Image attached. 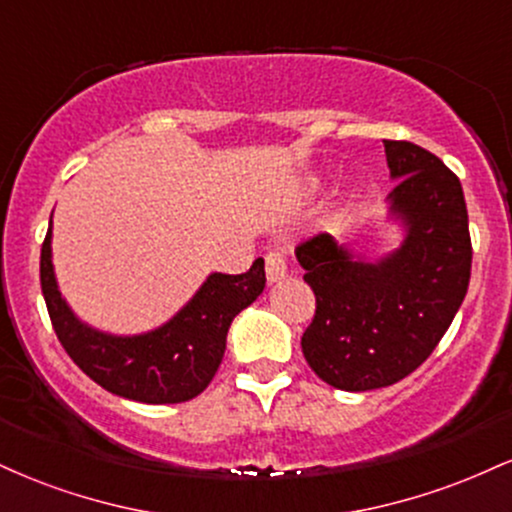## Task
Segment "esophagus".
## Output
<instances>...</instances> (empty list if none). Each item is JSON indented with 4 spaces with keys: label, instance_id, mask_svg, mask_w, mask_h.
<instances>
[{
    "label": "esophagus",
    "instance_id": "obj_1",
    "mask_svg": "<svg viewBox=\"0 0 512 512\" xmlns=\"http://www.w3.org/2000/svg\"><path fill=\"white\" fill-rule=\"evenodd\" d=\"M264 272H267L269 284H276V281L284 279L289 274V260L281 250H269L267 257H264Z\"/></svg>",
    "mask_w": 512,
    "mask_h": 512
}]
</instances>
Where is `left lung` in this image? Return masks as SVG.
Masks as SVG:
<instances>
[{"instance_id":"8db88e82","label":"left lung","mask_w":512,"mask_h":512,"mask_svg":"<svg viewBox=\"0 0 512 512\" xmlns=\"http://www.w3.org/2000/svg\"><path fill=\"white\" fill-rule=\"evenodd\" d=\"M392 209L409 233L395 255L354 262L330 233L298 243L303 279L315 293L301 346L308 366L346 392L387 387L433 354L467 296L472 238L462 185L431 151L385 139Z\"/></svg>"}]
</instances>
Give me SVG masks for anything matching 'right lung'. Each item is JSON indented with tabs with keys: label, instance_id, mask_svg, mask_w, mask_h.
I'll return each instance as SVG.
<instances>
[{
	"label": "right lung",
	"instance_id": "add662e5",
	"mask_svg": "<svg viewBox=\"0 0 512 512\" xmlns=\"http://www.w3.org/2000/svg\"><path fill=\"white\" fill-rule=\"evenodd\" d=\"M50 231L40 248V289L69 358L103 390L144 404H178L207 390L221 366L233 317L264 289V260L245 274H211L168 325L142 337H108L81 325L57 291Z\"/></svg>",
	"mask_w": 512,
	"mask_h": 512
}]
</instances>
